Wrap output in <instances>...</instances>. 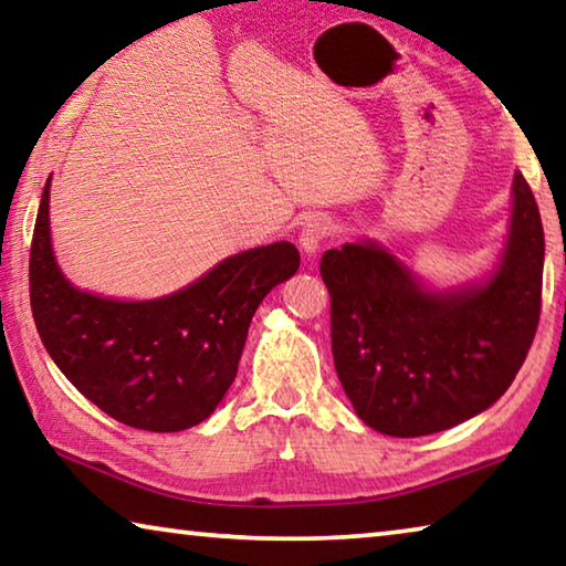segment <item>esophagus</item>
<instances>
[{
  "instance_id": "1",
  "label": "esophagus",
  "mask_w": 566,
  "mask_h": 566,
  "mask_svg": "<svg viewBox=\"0 0 566 566\" xmlns=\"http://www.w3.org/2000/svg\"><path fill=\"white\" fill-rule=\"evenodd\" d=\"M332 234V222L327 217H312L306 219L300 232V247L306 256H314L319 252L324 239Z\"/></svg>"
}]
</instances>
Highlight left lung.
Wrapping results in <instances>:
<instances>
[{
	"instance_id": "left-lung-1",
	"label": "left lung",
	"mask_w": 566,
	"mask_h": 566,
	"mask_svg": "<svg viewBox=\"0 0 566 566\" xmlns=\"http://www.w3.org/2000/svg\"><path fill=\"white\" fill-rule=\"evenodd\" d=\"M544 229L522 171L492 270L437 290L377 239L322 256L332 296V354L364 424L424 437L482 415L532 347L542 306Z\"/></svg>"
}]
</instances>
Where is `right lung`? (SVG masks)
Masks as SVG:
<instances>
[{
    "label": "right lung",
    "mask_w": 566,
    "mask_h": 566,
    "mask_svg": "<svg viewBox=\"0 0 566 566\" xmlns=\"http://www.w3.org/2000/svg\"><path fill=\"white\" fill-rule=\"evenodd\" d=\"M46 179L30 254L36 332L56 367L104 415L147 432H181L217 409L237 377L249 322L300 270L292 242L244 249L157 300L74 286L54 256Z\"/></svg>",
    "instance_id": "1"
}]
</instances>
